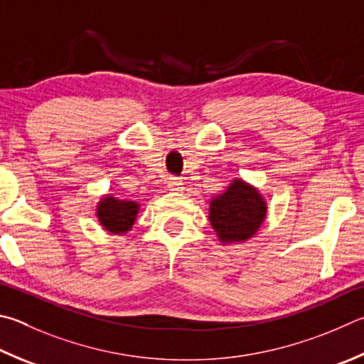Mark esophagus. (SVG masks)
I'll use <instances>...</instances> for the list:
<instances>
[{
    "mask_svg": "<svg viewBox=\"0 0 364 364\" xmlns=\"http://www.w3.org/2000/svg\"><path fill=\"white\" fill-rule=\"evenodd\" d=\"M183 183L178 180V178H170V181H168V189L170 191H175V193H178V191H181L183 188Z\"/></svg>",
    "mask_w": 364,
    "mask_h": 364,
    "instance_id": "1",
    "label": "esophagus"
}]
</instances>
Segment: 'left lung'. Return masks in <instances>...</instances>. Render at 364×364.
<instances>
[{"instance_id": "1", "label": "left lung", "mask_w": 364, "mask_h": 364, "mask_svg": "<svg viewBox=\"0 0 364 364\" xmlns=\"http://www.w3.org/2000/svg\"><path fill=\"white\" fill-rule=\"evenodd\" d=\"M266 202L257 189L234 180L210 202V223L223 243L243 242L256 234L266 218Z\"/></svg>"}]
</instances>
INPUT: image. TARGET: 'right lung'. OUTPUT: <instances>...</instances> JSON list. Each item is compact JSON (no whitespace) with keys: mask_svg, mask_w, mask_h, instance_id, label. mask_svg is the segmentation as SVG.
<instances>
[{"mask_svg":"<svg viewBox=\"0 0 364 364\" xmlns=\"http://www.w3.org/2000/svg\"><path fill=\"white\" fill-rule=\"evenodd\" d=\"M138 213V203L117 200L107 196L97 207V216L102 226L113 234H125L132 229Z\"/></svg>","mask_w":364,"mask_h":364,"instance_id":"right-lung-1","label":"right lung"}]
</instances>
